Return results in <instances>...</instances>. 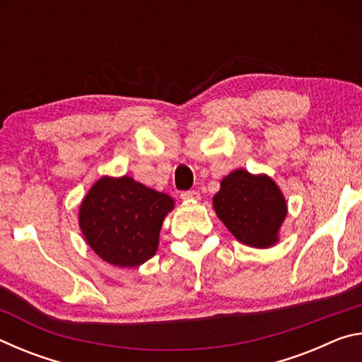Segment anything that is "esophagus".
<instances>
[{"label": "esophagus", "mask_w": 362, "mask_h": 362, "mask_svg": "<svg viewBox=\"0 0 362 362\" xmlns=\"http://www.w3.org/2000/svg\"><path fill=\"white\" fill-rule=\"evenodd\" d=\"M180 198L183 199V201H198L201 196H199V193L198 192H194V189H192V192H183L182 194H180Z\"/></svg>", "instance_id": "1"}]
</instances>
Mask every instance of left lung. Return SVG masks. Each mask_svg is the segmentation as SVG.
Wrapping results in <instances>:
<instances>
[{"label":"left lung","mask_w":362,"mask_h":362,"mask_svg":"<svg viewBox=\"0 0 362 362\" xmlns=\"http://www.w3.org/2000/svg\"><path fill=\"white\" fill-rule=\"evenodd\" d=\"M214 211L238 241L268 249L279 243L287 201L272 177L236 169L223 177L212 198Z\"/></svg>","instance_id":"left-lung-1"}]
</instances>
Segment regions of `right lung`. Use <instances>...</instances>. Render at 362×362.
<instances>
[{"instance_id": "right-lung-1", "label": "right lung", "mask_w": 362, "mask_h": 362, "mask_svg": "<svg viewBox=\"0 0 362 362\" xmlns=\"http://www.w3.org/2000/svg\"><path fill=\"white\" fill-rule=\"evenodd\" d=\"M169 194L129 175H103L79 204V228L89 247L110 265L136 268L156 254L164 218L174 209Z\"/></svg>"}]
</instances>
